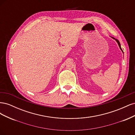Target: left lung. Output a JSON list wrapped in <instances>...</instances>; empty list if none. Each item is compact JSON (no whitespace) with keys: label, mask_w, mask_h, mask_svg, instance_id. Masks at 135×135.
<instances>
[{"label":"left lung","mask_w":135,"mask_h":135,"mask_svg":"<svg viewBox=\"0 0 135 135\" xmlns=\"http://www.w3.org/2000/svg\"><path fill=\"white\" fill-rule=\"evenodd\" d=\"M113 39H115V40H116V41L117 42V43H118V45H119V47H120V50L122 51V48H121V46H120V42H119V40H117V39H115V38H113Z\"/></svg>","instance_id":"obj_1"}]
</instances>
